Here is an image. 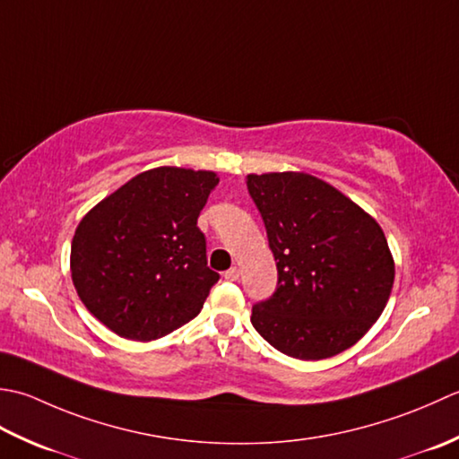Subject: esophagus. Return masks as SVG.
I'll use <instances>...</instances> for the list:
<instances>
[{
  "label": "esophagus",
  "mask_w": 459,
  "mask_h": 459,
  "mask_svg": "<svg viewBox=\"0 0 459 459\" xmlns=\"http://www.w3.org/2000/svg\"><path fill=\"white\" fill-rule=\"evenodd\" d=\"M223 277H226L228 281H238V279H239V269L238 267H231V269L226 271V273H223Z\"/></svg>",
  "instance_id": "34e87169"
}]
</instances>
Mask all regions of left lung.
<instances>
[{
    "instance_id": "8db88e82",
    "label": "left lung",
    "mask_w": 459,
    "mask_h": 459,
    "mask_svg": "<svg viewBox=\"0 0 459 459\" xmlns=\"http://www.w3.org/2000/svg\"><path fill=\"white\" fill-rule=\"evenodd\" d=\"M246 184L277 261V289L251 308V325L293 359L347 351L377 323L394 283L385 231L315 176L249 174Z\"/></svg>"
}]
</instances>
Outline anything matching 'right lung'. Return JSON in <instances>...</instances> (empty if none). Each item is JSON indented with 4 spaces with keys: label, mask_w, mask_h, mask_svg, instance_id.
Masks as SVG:
<instances>
[{
    "label": "right lung",
    "mask_w": 459,
    "mask_h": 459,
    "mask_svg": "<svg viewBox=\"0 0 459 459\" xmlns=\"http://www.w3.org/2000/svg\"><path fill=\"white\" fill-rule=\"evenodd\" d=\"M218 182L213 172L154 168L81 220L71 277L81 301L112 333L154 341L202 311L220 273L208 267L198 216Z\"/></svg>",
    "instance_id": "1"
}]
</instances>
